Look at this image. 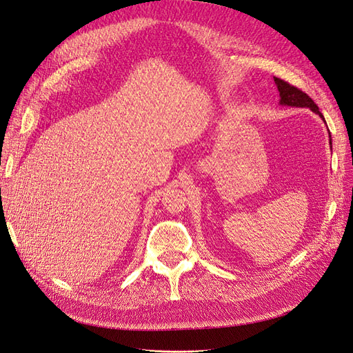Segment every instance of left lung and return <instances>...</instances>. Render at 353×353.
Returning a JSON list of instances; mask_svg holds the SVG:
<instances>
[{"mask_svg": "<svg viewBox=\"0 0 353 353\" xmlns=\"http://www.w3.org/2000/svg\"><path fill=\"white\" fill-rule=\"evenodd\" d=\"M273 80H275V84L278 87L279 91V104L281 106H291V108H303V109H310L314 113H317L321 119L324 121V116L321 114V112L319 110L317 104L312 101V99L305 94L304 91H301L299 88L288 84L286 81L281 80V78L273 77ZM325 123V121H324Z\"/></svg>", "mask_w": 353, "mask_h": 353, "instance_id": "obj_1", "label": "left lung"}]
</instances>
